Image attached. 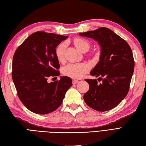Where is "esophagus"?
I'll list each match as a JSON object with an SVG mask.
<instances>
[{"label": "esophagus", "mask_w": 146, "mask_h": 146, "mask_svg": "<svg viewBox=\"0 0 146 146\" xmlns=\"http://www.w3.org/2000/svg\"><path fill=\"white\" fill-rule=\"evenodd\" d=\"M78 82H79V81H78L77 80H72V84L74 85V84H77Z\"/></svg>", "instance_id": "1"}]
</instances>
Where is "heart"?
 <instances>
[{
    "label": "heart",
    "mask_w": 146,
    "mask_h": 146,
    "mask_svg": "<svg viewBox=\"0 0 146 146\" xmlns=\"http://www.w3.org/2000/svg\"><path fill=\"white\" fill-rule=\"evenodd\" d=\"M74 42L81 51L86 52L90 47V42L84 38L77 37L74 38ZM66 48V43L62 42L60 43L56 49V55L59 62L64 59V52ZM89 67L85 63H70L62 68V72L64 75L72 79H80L86 74Z\"/></svg>",
    "instance_id": "1"
}]
</instances>
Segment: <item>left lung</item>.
Returning <instances> with one entry per match:
<instances>
[{"label":"left lung","instance_id":"obj_1","mask_svg":"<svg viewBox=\"0 0 146 146\" xmlns=\"http://www.w3.org/2000/svg\"><path fill=\"white\" fill-rule=\"evenodd\" d=\"M93 38L101 46L100 61L90 75L102 80L87 79L89 90L84 95L86 104L98 111L115 108L129 92L134 61L128 43L109 28L100 27L94 31L79 34Z\"/></svg>","mask_w":146,"mask_h":146}]
</instances>
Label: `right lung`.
<instances>
[{
	"instance_id": "1",
	"label": "right lung",
	"mask_w": 146,
	"mask_h": 146,
	"mask_svg": "<svg viewBox=\"0 0 146 146\" xmlns=\"http://www.w3.org/2000/svg\"><path fill=\"white\" fill-rule=\"evenodd\" d=\"M67 37L36 31L30 35L14 53L12 76L18 96L28 110L36 114L55 111L72 86V79L66 76L48 82L49 77L59 76L56 48Z\"/></svg>"
}]
</instances>
